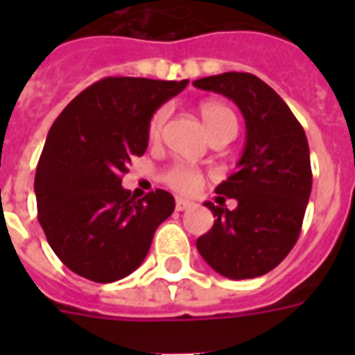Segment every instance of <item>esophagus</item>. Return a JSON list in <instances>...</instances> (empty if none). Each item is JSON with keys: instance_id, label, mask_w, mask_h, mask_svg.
Listing matches in <instances>:
<instances>
[{"instance_id": "obj_1", "label": "esophagus", "mask_w": 355, "mask_h": 355, "mask_svg": "<svg viewBox=\"0 0 355 355\" xmlns=\"http://www.w3.org/2000/svg\"><path fill=\"white\" fill-rule=\"evenodd\" d=\"M196 203L188 200H177V211H186V209H192Z\"/></svg>"}]
</instances>
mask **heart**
I'll return each mask as SVG.
<instances>
[{
	"label": "heart",
	"instance_id": "b5f03b06",
	"mask_svg": "<svg viewBox=\"0 0 355 355\" xmlns=\"http://www.w3.org/2000/svg\"><path fill=\"white\" fill-rule=\"evenodd\" d=\"M200 116L203 119V123L207 127L209 137L216 131L223 129H236V116L228 106H224L220 102H205L201 104ZM167 117V110L162 108L155 112L154 116L150 117L148 123V139L157 140L162 135L163 123ZM163 182L171 186L173 190H177L180 193H196L203 186V175L200 171L193 169L190 165H182L177 163L163 173Z\"/></svg>",
	"mask_w": 355,
	"mask_h": 355
}]
</instances>
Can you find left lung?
<instances>
[{
  "label": "left lung",
  "mask_w": 355,
  "mask_h": 355,
  "mask_svg": "<svg viewBox=\"0 0 355 355\" xmlns=\"http://www.w3.org/2000/svg\"><path fill=\"white\" fill-rule=\"evenodd\" d=\"M193 85L236 102L247 131L238 171L216 186L218 205L205 201L215 224L196 247L224 277H259L289 254L302 228L312 192L306 132L282 96L253 73H218ZM223 195L239 207L223 208Z\"/></svg>",
  "instance_id": "8db88e82"
}]
</instances>
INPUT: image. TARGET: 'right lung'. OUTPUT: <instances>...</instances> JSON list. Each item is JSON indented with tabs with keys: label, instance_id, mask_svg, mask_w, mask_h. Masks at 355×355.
Returning a JSON list of instances; mask_svg holds the SVG:
<instances>
[{
	"label": "right lung",
	"instance_id": "right-lung-1",
	"mask_svg": "<svg viewBox=\"0 0 355 355\" xmlns=\"http://www.w3.org/2000/svg\"><path fill=\"white\" fill-rule=\"evenodd\" d=\"M188 80L104 78L81 91L51 127L35 169L37 218L51 249L72 272L112 283L146 259L175 198L155 190L137 200L121 186L148 148L155 110Z\"/></svg>",
	"mask_w": 355,
	"mask_h": 355
}]
</instances>
